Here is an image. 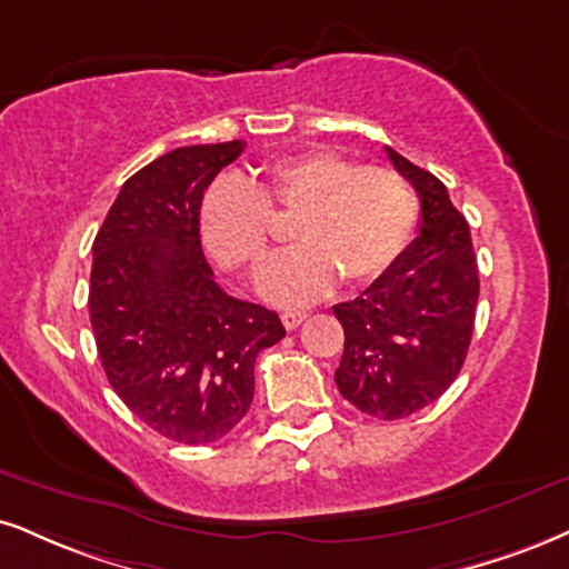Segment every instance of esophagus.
Wrapping results in <instances>:
<instances>
[{
    "instance_id": "esophagus-1",
    "label": "esophagus",
    "mask_w": 569,
    "mask_h": 569,
    "mask_svg": "<svg viewBox=\"0 0 569 569\" xmlns=\"http://www.w3.org/2000/svg\"><path fill=\"white\" fill-rule=\"evenodd\" d=\"M306 319H308L306 311H284V313H282V325H284V329H298L300 325H303Z\"/></svg>"
}]
</instances>
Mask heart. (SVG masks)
<instances>
[{
  "mask_svg": "<svg viewBox=\"0 0 569 569\" xmlns=\"http://www.w3.org/2000/svg\"><path fill=\"white\" fill-rule=\"evenodd\" d=\"M271 213L287 216L298 248L261 273L263 298L296 306L332 279L367 284L396 266L419 227V198L396 168L356 166L332 150L273 158L256 181L219 179L202 194L200 237L223 266L256 271L271 242Z\"/></svg>",
  "mask_w": 569,
  "mask_h": 569,
  "instance_id": "1",
  "label": "heart"
}]
</instances>
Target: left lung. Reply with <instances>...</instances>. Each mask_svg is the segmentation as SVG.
I'll return each instance as SVG.
<instances>
[{"label": "left lung", "mask_w": 569, "mask_h": 569, "mask_svg": "<svg viewBox=\"0 0 569 569\" xmlns=\"http://www.w3.org/2000/svg\"><path fill=\"white\" fill-rule=\"evenodd\" d=\"M385 150L417 189L422 223L390 271L335 306L346 332L335 382L356 409L392 422L438 401L465 367L480 279L469 223L443 181Z\"/></svg>", "instance_id": "obj_1"}]
</instances>
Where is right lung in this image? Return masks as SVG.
I'll return each mask as SVG.
<instances>
[{
  "label": "right lung",
  "mask_w": 569,
  "mask_h": 569,
  "mask_svg": "<svg viewBox=\"0 0 569 569\" xmlns=\"http://www.w3.org/2000/svg\"><path fill=\"white\" fill-rule=\"evenodd\" d=\"M244 142L166 152L118 192L91 248L89 319L118 398L147 427L213 443L248 413L256 356L284 338L273 311L227 296L200 242V202Z\"/></svg>",
  "instance_id": "add662e5"
}]
</instances>
